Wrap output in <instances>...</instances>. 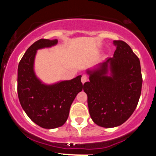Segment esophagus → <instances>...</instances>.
Instances as JSON below:
<instances>
[{"label":"esophagus","instance_id":"esophagus-1","mask_svg":"<svg viewBox=\"0 0 156 156\" xmlns=\"http://www.w3.org/2000/svg\"><path fill=\"white\" fill-rule=\"evenodd\" d=\"M87 80H88V78H87V76H86V75H83V76H82L81 77V82L83 83H85V82H87Z\"/></svg>","mask_w":156,"mask_h":156}]
</instances>
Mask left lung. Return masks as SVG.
Returning <instances> with one entry per match:
<instances>
[{"instance_id":"8db88e82","label":"left lung","mask_w":156,"mask_h":156,"mask_svg":"<svg viewBox=\"0 0 156 156\" xmlns=\"http://www.w3.org/2000/svg\"><path fill=\"white\" fill-rule=\"evenodd\" d=\"M113 58L95 70H88L89 80L83 84L91 118L95 124L114 128L132 115L141 95L142 76L140 61L126 42L115 40ZM109 66L112 76H105Z\"/></svg>"}]
</instances>
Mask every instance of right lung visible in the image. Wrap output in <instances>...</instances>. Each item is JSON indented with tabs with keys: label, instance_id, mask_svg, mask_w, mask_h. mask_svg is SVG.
Instances as JSON below:
<instances>
[{
	"label": "right lung",
	"instance_id": "obj_1",
	"mask_svg": "<svg viewBox=\"0 0 156 156\" xmlns=\"http://www.w3.org/2000/svg\"><path fill=\"white\" fill-rule=\"evenodd\" d=\"M57 42V39L37 40L28 48L17 69V94L21 106L34 122L48 129L66 122L71 104L83 89L81 76L50 86L42 83L36 77L33 67L37 51Z\"/></svg>",
	"mask_w": 156,
	"mask_h": 156
}]
</instances>
